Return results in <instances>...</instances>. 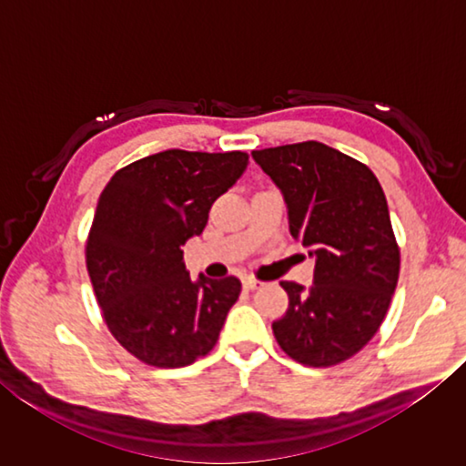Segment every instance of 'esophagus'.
Wrapping results in <instances>:
<instances>
[{
    "label": "esophagus",
    "mask_w": 466,
    "mask_h": 466,
    "mask_svg": "<svg viewBox=\"0 0 466 466\" xmlns=\"http://www.w3.org/2000/svg\"><path fill=\"white\" fill-rule=\"evenodd\" d=\"M242 286H244V289L247 291H252V289H257L258 286H261V281H257V279H252V278H247L242 281Z\"/></svg>",
    "instance_id": "34e87169"
}]
</instances>
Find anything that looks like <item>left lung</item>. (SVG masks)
<instances>
[{
	"label": "left lung",
	"mask_w": 466,
	"mask_h": 466,
	"mask_svg": "<svg viewBox=\"0 0 466 466\" xmlns=\"http://www.w3.org/2000/svg\"><path fill=\"white\" fill-rule=\"evenodd\" d=\"M252 157L279 187L289 234L317 258L310 289L281 281L289 304L273 335L299 364H341L380 329L399 281L382 187L366 164L320 141L255 149Z\"/></svg>",
	"instance_id": "8db88e82"
}]
</instances>
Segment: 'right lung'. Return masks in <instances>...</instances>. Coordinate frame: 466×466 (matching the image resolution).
<instances>
[{
    "label": "right lung",
    "instance_id": "right-lung-1",
    "mask_svg": "<svg viewBox=\"0 0 466 466\" xmlns=\"http://www.w3.org/2000/svg\"><path fill=\"white\" fill-rule=\"evenodd\" d=\"M247 164L244 152L167 149L116 170L100 193L86 267L108 330L144 364L183 368L218 343L242 286L234 275L193 281L180 247Z\"/></svg>",
    "mask_w": 466,
    "mask_h": 466
}]
</instances>
